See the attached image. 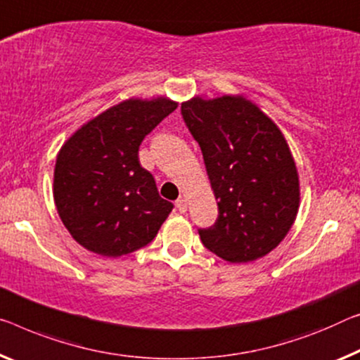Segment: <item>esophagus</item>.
Returning <instances> with one entry per match:
<instances>
[{
	"mask_svg": "<svg viewBox=\"0 0 360 360\" xmlns=\"http://www.w3.org/2000/svg\"><path fill=\"white\" fill-rule=\"evenodd\" d=\"M175 206H176V209H179L180 212H186V199L179 198V199H176Z\"/></svg>",
	"mask_w": 360,
	"mask_h": 360,
	"instance_id": "esophagus-1",
	"label": "esophagus"
}]
</instances>
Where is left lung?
<instances>
[{"mask_svg": "<svg viewBox=\"0 0 360 360\" xmlns=\"http://www.w3.org/2000/svg\"><path fill=\"white\" fill-rule=\"evenodd\" d=\"M201 148L219 217L199 229L202 245L229 262H251L280 245L300 207L290 148L272 120L241 96L181 104Z\"/></svg>", "mask_w": 360, "mask_h": 360, "instance_id": "1", "label": "left lung"}]
</instances>
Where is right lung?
<instances>
[{
	"instance_id": "obj_1",
	"label": "right lung",
	"mask_w": 360,
	"mask_h": 360,
	"mask_svg": "<svg viewBox=\"0 0 360 360\" xmlns=\"http://www.w3.org/2000/svg\"><path fill=\"white\" fill-rule=\"evenodd\" d=\"M176 103L129 99L104 110L60 148L54 169V202L77 243L119 257L154 240L174 204L159 196L138 149L172 114Z\"/></svg>"
}]
</instances>
